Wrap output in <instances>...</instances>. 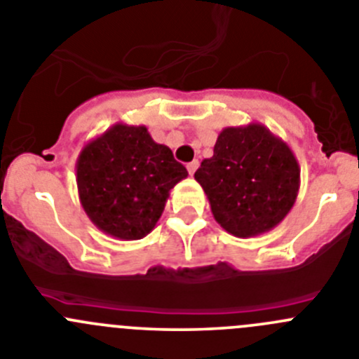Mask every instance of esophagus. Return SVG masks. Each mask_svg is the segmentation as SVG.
I'll use <instances>...</instances> for the list:
<instances>
[{
  "mask_svg": "<svg viewBox=\"0 0 359 359\" xmlns=\"http://www.w3.org/2000/svg\"><path fill=\"white\" fill-rule=\"evenodd\" d=\"M196 168H198V161H191V163H187V172H189V175H193V173L196 172Z\"/></svg>",
  "mask_w": 359,
  "mask_h": 359,
  "instance_id": "obj_1",
  "label": "esophagus"
}]
</instances>
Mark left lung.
Instances as JSON below:
<instances>
[{
  "label": "left lung",
  "mask_w": 359,
  "mask_h": 359,
  "mask_svg": "<svg viewBox=\"0 0 359 359\" xmlns=\"http://www.w3.org/2000/svg\"><path fill=\"white\" fill-rule=\"evenodd\" d=\"M299 164L290 147L262 123L225 127L214 156L195 179L214 219L236 237L273 230L290 212L299 191Z\"/></svg>",
  "instance_id": "1"
}]
</instances>
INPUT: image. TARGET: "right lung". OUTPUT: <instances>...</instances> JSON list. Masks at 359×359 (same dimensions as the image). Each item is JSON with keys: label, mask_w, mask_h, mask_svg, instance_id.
<instances>
[{"label": "right lung", "mask_w": 359, "mask_h": 359, "mask_svg": "<svg viewBox=\"0 0 359 359\" xmlns=\"http://www.w3.org/2000/svg\"><path fill=\"white\" fill-rule=\"evenodd\" d=\"M187 170L145 126L115 123L83 147L76 163L79 202L93 225L122 241L150 233L170 191Z\"/></svg>", "instance_id": "obj_1"}]
</instances>
